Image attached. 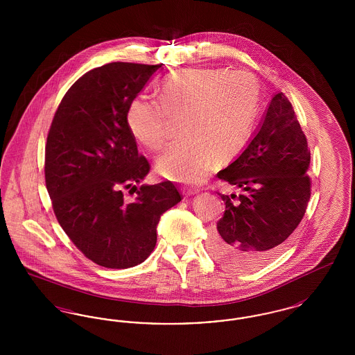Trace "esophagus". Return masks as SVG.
<instances>
[{"mask_svg": "<svg viewBox=\"0 0 355 355\" xmlns=\"http://www.w3.org/2000/svg\"><path fill=\"white\" fill-rule=\"evenodd\" d=\"M197 193H198V191H197V190H193V189H189V190L186 189V190H184V194H185V196H194V194H197Z\"/></svg>", "mask_w": 355, "mask_h": 355, "instance_id": "obj_1", "label": "esophagus"}]
</instances>
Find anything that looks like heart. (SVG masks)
Instances as JSON below:
<instances>
[{
    "label": "heart",
    "mask_w": 355,
    "mask_h": 355,
    "mask_svg": "<svg viewBox=\"0 0 355 355\" xmlns=\"http://www.w3.org/2000/svg\"><path fill=\"white\" fill-rule=\"evenodd\" d=\"M157 103L137 97L126 110V123L146 149L159 150L169 137V119H178L185 135L158 158L165 177L200 184L214 165L230 161L245 148L258 112V85L246 71L187 69L166 77Z\"/></svg>",
    "instance_id": "obj_1"
}]
</instances>
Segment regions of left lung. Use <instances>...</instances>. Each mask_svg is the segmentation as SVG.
Segmentation results:
<instances>
[{
    "mask_svg": "<svg viewBox=\"0 0 355 355\" xmlns=\"http://www.w3.org/2000/svg\"><path fill=\"white\" fill-rule=\"evenodd\" d=\"M310 150L290 101L277 93L245 150L217 177L241 194L226 205L209 241L213 258L229 269L252 270L278 255L304 218L310 200Z\"/></svg>",
    "mask_w": 355,
    "mask_h": 355,
    "instance_id": "obj_1",
    "label": "left lung"
}]
</instances>
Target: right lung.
<instances>
[{
    "label": "right lung",
    "mask_w": 355,
    "mask_h": 355,
    "mask_svg": "<svg viewBox=\"0 0 355 355\" xmlns=\"http://www.w3.org/2000/svg\"><path fill=\"white\" fill-rule=\"evenodd\" d=\"M161 65L112 62L78 78L64 96L45 148V181L53 210L71 242L94 263L128 269L157 243L161 216L181 201L170 181L137 185L150 165L126 123L129 103Z\"/></svg>",
    "instance_id": "right-lung-1"
}]
</instances>
